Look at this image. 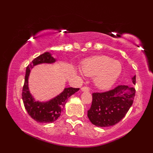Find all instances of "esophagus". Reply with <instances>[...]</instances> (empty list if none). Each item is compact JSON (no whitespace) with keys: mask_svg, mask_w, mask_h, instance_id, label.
Listing matches in <instances>:
<instances>
[{"mask_svg":"<svg viewBox=\"0 0 153 153\" xmlns=\"http://www.w3.org/2000/svg\"><path fill=\"white\" fill-rule=\"evenodd\" d=\"M81 91H83V92H88L89 91V88L82 87L81 88Z\"/></svg>","mask_w":153,"mask_h":153,"instance_id":"esophagus-1","label":"esophagus"}]
</instances>
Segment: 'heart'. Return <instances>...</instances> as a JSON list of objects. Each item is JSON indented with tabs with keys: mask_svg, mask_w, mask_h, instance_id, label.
I'll return each instance as SVG.
<instances>
[{
	"mask_svg": "<svg viewBox=\"0 0 153 153\" xmlns=\"http://www.w3.org/2000/svg\"><path fill=\"white\" fill-rule=\"evenodd\" d=\"M81 69L85 76H94V84L97 88L107 90L116 83L120 76L122 65L108 56H98L85 60Z\"/></svg>",
	"mask_w": 153,
	"mask_h": 153,
	"instance_id": "1",
	"label": "heart"
}]
</instances>
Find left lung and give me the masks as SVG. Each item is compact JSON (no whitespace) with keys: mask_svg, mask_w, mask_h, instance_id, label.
I'll return each mask as SVG.
<instances>
[{"mask_svg":"<svg viewBox=\"0 0 153 153\" xmlns=\"http://www.w3.org/2000/svg\"><path fill=\"white\" fill-rule=\"evenodd\" d=\"M136 83V75L131 78ZM135 88L118 85L105 93H93V102L88 111V117L97 127H106L116 125L124 118L132 105Z\"/></svg>","mask_w":153,"mask_h":153,"instance_id":"left-lung-1","label":"left lung"}]
</instances>
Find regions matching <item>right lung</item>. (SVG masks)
<instances>
[{
    "instance_id": "right-lung-1",
    "label": "right lung",
    "mask_w": 153,
    "mask_h": 153,
    "mask_svg": "<svg viewBox=\"0 0 153 153\" xmlns=\"http://www.w3.org/2000/svg\"><path fill=\"white\" fill-rule=\"evenodd\" d=\"M56 61L57 59L53 58L50 52H45L35 58L26 68L22 91V100L28 114L38 123H51L57 120L63 110L68 98L79 90L74 88H65L59 95L48 101L40 102L35 100L28 86V79L31 70L37 65L53 64Z\"/></svg>"
}]
</instances>
